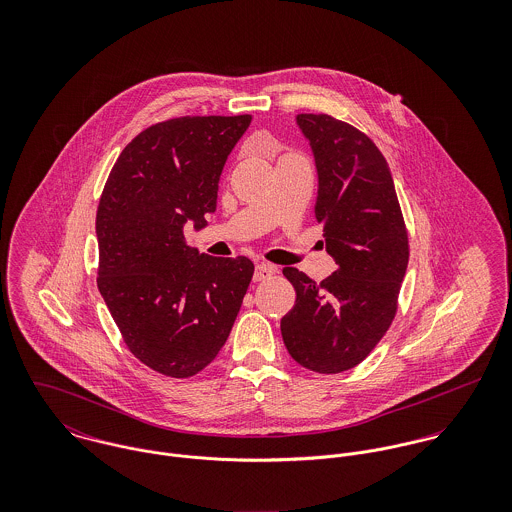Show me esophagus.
Wrapping results in <instances>:
<instances>
[{"mask_svg": "<svg viewBox=\"0 0 512 512\" xmlns=\"http://www.w3.org/2000/svg\"><path fill=\"white\" fill-rule=\"evenodd\" d=\"M276 274V268L270 264H258L254 270V282H264Z\"/></svg>", "mask_w": 512, "mask_h": 512, "instance_id": "obj_1", "label": "esophagus"}]
</instances>
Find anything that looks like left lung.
Wrapping results in <instances>:
<instances>
[{
  "label": "left lung",
  "instance_id": "8db88e82",
  "mask_svg": "<svg viewBox=\"0 0 512 512\" xmlns=\"http://www.w3.org/2000/svg\"><path fill=\"white\" fill-rule=\"evenodd\" d=\"M319 177L315 219L337 270L313 282L284 268L295 305L282 317L293 361L319 374L363 363L388 331L408 268V230L380 149L329 114H299Z\"/></svg>",
  "mask_w": 512,
  "mask_h": 512
}]
</instances>
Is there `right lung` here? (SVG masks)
Wrapping results in <instances>:
<instances>
[{"instance_id": "add662e5", "label": "right lung", "mask_w": 512, "mask_h": 512, "mask_svg": "<svg viewBox=\"0 0 512 512\" xmlns=\"http://www.w3.org/2000/svg\"><path fill=\"white\" fill-rule=\"evenodd\" d=\"M252 122L183 116L146 128L116 159L98 211V290L126 347L144 365L189 378L226 343L254 264L185 242V222L217 211L220 173Z\"/></svg>"}]
</instances>
